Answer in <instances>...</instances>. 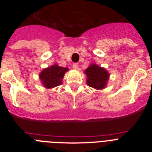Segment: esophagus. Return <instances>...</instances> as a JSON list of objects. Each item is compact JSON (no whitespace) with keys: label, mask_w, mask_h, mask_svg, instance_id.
I'll use <instances>...</instances> for the list:
<instances>
[{"label":"esophagus","mask_w":152,"mask_h":152,"mask_svg":"<svg viewBox=\"0 0 152 152\" xmlns=\"http://www.w3.org/2000/svg\"><path fill=\"white\" fill-rule=\"evenodd\" d=\"M72 68L75 70H77L78 69V64H77V63H75V64H73V65H72Z\"/></svg>","instance_id":"obj_1"}]
</instances>
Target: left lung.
Segmentation results:
<instances>
[{
    "instance_id": "8db88e82",
    "label": "left lung",
    "mask_w": 152,
    "mask_h": 152,
    "mask_svg": "<svg viewBox=\"0 0 152 152\" xmlns=\"http://www.w3.org/2000/svg\"><path fill=\"white\" fill-rule=\"evenodd\" d=\"M87 75V84L89 87L97 90L105 88L109 80L110 74L105 68L95 64H91L84 71Z\"/></svg>"
}]
</instances>
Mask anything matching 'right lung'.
I'll return each mask as SVG.
<instances>
[{"label": "right lung", "instance_id": "right-lung-1", "mask_svg": "<svg viewBox=\"0 0 152 152\" xmlns=\"http://www.w3.org/2000/svg\"><path fill=\"white\" fill-rule=\"evenodd\" d=\"M68 68H63L58 64H53L51 67L45 68L39 74V79L45 88L50 89L62 84V79Z\"/></svg>", "mask_w": 152, "mask_h": 152}]
</instances>
